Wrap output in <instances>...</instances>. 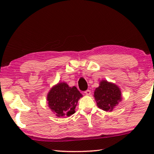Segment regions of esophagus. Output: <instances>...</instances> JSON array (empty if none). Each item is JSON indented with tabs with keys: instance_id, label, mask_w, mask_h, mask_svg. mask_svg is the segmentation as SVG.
Wrapping results in <instances>:
<instances>
[{
	"instance_id": "34e87169",
	"label": "esophagus",
	"mask_w": 154,
	"mask_h": 154,
	"mask_svg": "<svg viewBox=\"0 0 154 154\" xmlns=\"http://www.w3.org/2000/svg\"><path fill=\"white\" fill-rule=\"evenodd\" d=\"M85 94L86 95H90L91 94V91L90 90H87L86 91H85Z\"/></svg>"
}]
</instances>
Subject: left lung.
Listing matches in <instances>:
<instances>
[{
	"label": "left lung",
	"instance_id": "left-lung-1",
	"mask_svg": "<svg viewBox=\"0 0 154 154\" xmlns=\"http://www.w3.org/2000/svg\"><path fill=\"white\" fill-rule=\"evenodd\" d=\"M95 100L98 108L105 111H112L122 100L121 90L113 83L102 80L94 91Z\"/></svg>",
	"mask_w": 154,
	"mask_h": 154
}]
</instances>
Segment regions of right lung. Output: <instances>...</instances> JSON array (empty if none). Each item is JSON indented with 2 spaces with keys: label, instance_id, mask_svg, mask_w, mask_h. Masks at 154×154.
I'll list each match as a JSON object with an SVG mask.
<instances>
[{
  "label": "right lung",
  "instance_id": "1",
  "mask_svg": "<svg viewBox=\"0 0 154 154\" xmlns=\"http://www.w3.org/2000/svg\"><path fill=\"white\" fill-rule=\"evenodd\" d=\"M83 95L77 88L60 82L54 85L47 95V101L51 111L58 118L69 117L75 113V107Z\"/></svg>",
  "mask_w": 154,
  "mask_h": 154
}]
</instances>
